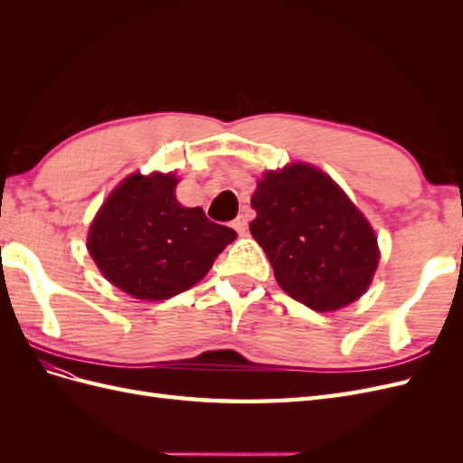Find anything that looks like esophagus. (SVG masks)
Instances as JSON below:
<instances>
[{"label": "esophagus", "mask_w": 463, "mask_h": 463, "mask_svg": "<svg viewBox=\"0 0 463 463\" xmlns=\"http://www.w3.org/2000/svg\"><path fill=\"white\" fill-rule=\"evenodd\" d=\"M247 216L245 214H240V216H237L233 222H232V226H233V230L237 232V233H240V235H243L245 232H247Z\"/></svg>", "instance_id": "1"}]
</instances>
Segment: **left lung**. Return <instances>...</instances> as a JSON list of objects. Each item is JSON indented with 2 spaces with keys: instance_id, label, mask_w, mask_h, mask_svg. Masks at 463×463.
Here are the masks:
<instances>
[{
  "instance_id": "1",
  "label": "left lung",
  "mask_w": 463,
  "mask_h": 463,
  "mask_svg": "<svg viewBox=\"0 0 463 463\" xmlns=\"http://www.w3.org/2000/svg\"><path fill=\"white\" fill-rule=\"evenodd\" d=\"M250 206L249 230L289 298L328 313L367 291L381 259L374 230L325 172L301 162L266 172Z\"/></svg>"
}]
</instances>
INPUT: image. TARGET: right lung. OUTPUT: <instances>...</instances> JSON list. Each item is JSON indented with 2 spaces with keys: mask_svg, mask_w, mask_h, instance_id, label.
I'll return each instance as SVG.
<instances>
[{
  "mask_svg": "<svg viewBox=\"0 0 463 463\" xmlns=\"http://www.w3.org/2000/svg\"><path fill=\"white\" fill-rule=\"evenodd\" d=\"M174 174H131L94 216L87 247L108 282L135 299L187 291L213 269L237 233L210 222L201 206H181Z\"/></svg>",
  "mask_w": 463,
  "mask_h": 463,
  "instance_id": "obj_1",
  "label": "right lung"
}]
</instances>
